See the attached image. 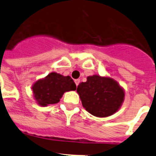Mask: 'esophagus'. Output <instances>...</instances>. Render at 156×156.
<instances>
[{"label": "esophagus", "instance_id": "34e87169", "mask_svg": "<svg viewBox=\"0 0 156 156\" xmlns=\"http://www.w3.org/2000/svg\"><path fill=\"white\" fill-rule=\"evenodd\" d=\"M75 83H76V87L78 86V85H79V83H80V80L79 79H76V80H75Z\"/></svg>", "mask_w": 156, "mask_h": 156}]
</instances>
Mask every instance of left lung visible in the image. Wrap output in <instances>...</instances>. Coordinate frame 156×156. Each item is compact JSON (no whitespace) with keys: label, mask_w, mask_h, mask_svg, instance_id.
<instances>
[{"label":"left lung","mask_w":156,"mask_h":156,"mask_svg":"<svg viewBox=\"0 0 156 156\" xmlns=\"http://www.w3.org/2000/svg\"><path fill=\"white\" fill-rule=\"evenodd\" d=\"M76 91L83 107L91 115L107 117L115 113L124 101L125 92L117 81L110 77L89 76L80 83Z\"/></svg>","instance_id":"obj_1"}]
</instances>
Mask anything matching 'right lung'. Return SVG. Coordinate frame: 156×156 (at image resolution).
Listing matches in <instances>:
<instances>
[{"label": "right lung", "instance_id": "obj_1", "mask_svg": "<svg viewBox=\"0 0 156 156\" xmlns=\"http://www.w3.org/2000/svg\"><path fill=\"white\" fill-rule=\"evenodd\" d=\"M76 89V86L69 76H64L55 72L38 80L32 87L34 99L41 106L56 104L65 92Z\"/></svg>", "mask_w": 156, "mask_h": 156}]
</instances>
